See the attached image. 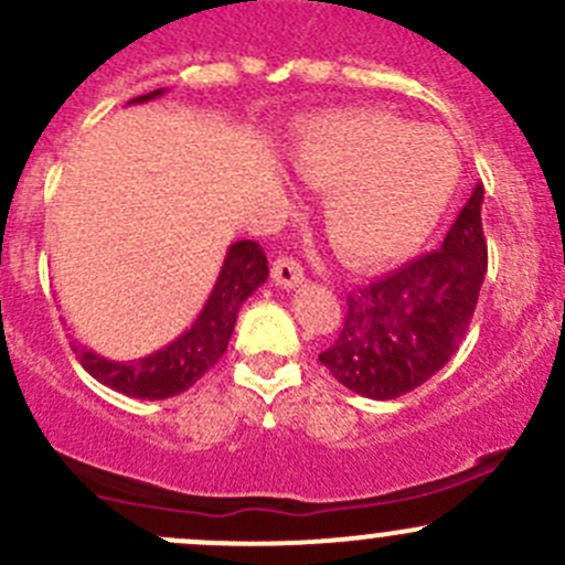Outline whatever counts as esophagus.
Returning <instances> with one entry per match:
<instances>
[{
    "instance_id": "esophagus-1",
    "label": "esophagus",
    "mask_w": 565,
    "mask_h": 565,
    "mask_svg": "<svg viewBox=\"0 0 565 565\" xmlns=\"http://www.w3.org/2000/svg\"><path fill=\"white\" fill-rule=\"evenodd\" d=\"M271 280L280 288H296V285L305 282V271L294 258H277L271 266Z\"/></svg>"
}]
</instances>
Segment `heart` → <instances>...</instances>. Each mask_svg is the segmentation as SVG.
Instances as JSON below:
<instances>
[{"instance_id": "1", "label": "heart", "mask_w": 565, "mask_h": 565, "mask_svg": "<svg viewBox=\"0 0 565 565\" xmlns=\"http://www.w3.org/2000/svg\"><path fill=\"white\" fill-rule=\"evenodd\" d=\"M294 172L323 192L329 247L351 269L376 271L415 255L437 231L461 181L456 142L379 109L316 117L290 150Z\"/></svg>"}]
</instances>
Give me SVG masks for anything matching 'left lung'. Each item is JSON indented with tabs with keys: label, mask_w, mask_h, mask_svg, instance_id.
Segmentation results:
<instances>
[{
	"label": "left lung",
	"mask_w": 565,
	"mask_h": 565,
	"mask_svg": "<svg viewBox=\"0 0 565 565\" xmlns=\"http://www.w3.org/2000/svg\"><path fill=\"white\" fill-rule=\"evenodd\" d=\"M483 186H475L443 247L351 290L343 329L321 365L351 393L390 401L426 384L459 351L486 275Z\"/></svg>",
	"instance_id": "obj_1"
}]
</instances>
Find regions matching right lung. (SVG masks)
I'll return each mask as SVG.
<instances>
[{
	"label": "right lung",
	"instance_id": "add662e5",
	"mask_svg": "<svg viewBox=\"0 0 565 565\" xmlns=\"http://www.w3.org/2000/svg\"><path fill=\"white\" fill-rule=\"evenodd\" d=\"M159 95H164V90L139 95L128 104H145V100H153ZM266 277H269V260H266L264 247L258 242L231 244L203 310L194 318L192 327L178 334L172 343L153 351V354L139 356V360L115 362L74 340L76 360L93 379L128 395V398H172V395L192 387L205 371H211L220 362V356L227 349V340L236 329L238 310L249 299V294L266 282Z\"/></svg>",
	"mask_w": 565,
	"mask_h": 565
}]
</instances>
